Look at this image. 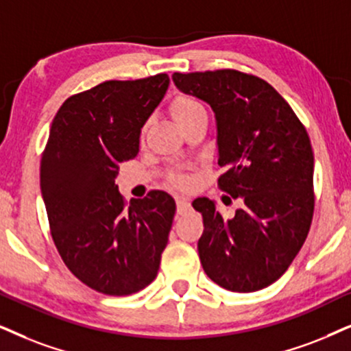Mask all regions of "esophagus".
<instances>
[{
	"label": "esophagus",
	"instance_id": "34e87169",
	"mask_svg": "<svg viewBox=\"0 0 351 351\" xmlns=\"http://www.w3.org/2000/svg\"><path fill=\"white\" fill-rule=\"evenodd\" d=\"M191 210V202L186 197H176V214L184 215Z\"/></svg>",
	"mask_w": 351,
	"mask_h": 351
}]
</instances>
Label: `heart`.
Here are the masks:
<instances>
[{
	"instance_id": "heart-1",
	"label": "heart",
	"mask_w": 351,
	"mask_h": 351,
	"mask_svg": "<svg viewBox=\"0 0 351 351\" xmlns=\"http://www.w3.org/2000/svg\"><path fill=\"white\" fill-rule=\"evenodd\" d=\"M170 110H171L173 118H175V121L178 123L180 128H183L186 123L191 121L193 118H196L197 114L206 113V108H204L202 101L189 94L176 95L171 101ZM144 134H145V130H143V137ZM170 183L178 189H186L189 186V178L184 175H171Z\"/></svg>"
}]
</instances>
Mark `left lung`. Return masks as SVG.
<instances>
[{
	"instance_id": "8db88e82",
	"label": "left lung",
	"mask_w": 351,
	"mask_h": 351,
	"mask_svg": "<svg viewBox=\"0 0 351 351\" xmlns=\"http://www.w3.org/2000/svg\"><path fill=\"white\" fill-rule=\"evenodd\" d=\"M176 87L214 108L220 191L245 206L223 219L199 197L197 250L212 282L250 293L272 285L303 246L314 214V154L304 124L267 81L238 69L175 73Z\"/></svg>"
}]
</instances>
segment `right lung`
<instances>
[{
	"label": "right lung",
	"mask_w": 351,
	"mask_h": 351,
	"mask_svg": "<svg viewBox=\"0 0 351 351\" xmlns=\"http://www.w3.org/2000/svg\"><path fill=\"white\" fill-rule=\"evenodd\" d=\"M168 84L165 73L105 81L71 95L53 118L40 160L50 233L71 274L99 293H137L160 267L175 201L150 191L128 206L114 178L139 152L141 128Z\"/></svg>",
	"instance_id": "1"
}]
</instances>
